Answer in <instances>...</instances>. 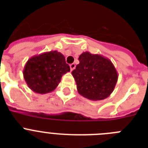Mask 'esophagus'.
Wrapping results in <instances>:
<instances>
[{"label": "esophagus", "mask_w": 148, "mask_h": 148, "mask_svg": "<svg viewBox=\"0 0 148 148\" xmlns=\"http://www.w3.org/2000/svg\"><path fill=\"white\" fill-rule=\"evenodd\" d=\"M70 70H71V71H73V70L75 68V64H71L70 65Z\"/></svg>", "instance_id": "esophagus-1"}]
</instances>
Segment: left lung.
<instances>
[{"label": "left lung", "instance_id": "8db88e82", "mask_svg": "<svg viewBox=\"0 0 148 148\" xmlns=\"http://www.w3.org/2000/svg\"><path fill=\"white\" fill-rule=\"evenodd\" d=\"M79 64L72 72L78 93L90 100L110 96L118 81V73L112 61L104 56L85 52L78 58Z\"/></svg>", "mask_w": 148, "mask_h": 148}]
</instances>
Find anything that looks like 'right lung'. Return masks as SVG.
<instances>
[{
    "instance_id": "right-lung-1",
    "label": "right lung",
    "mask_w": 148,
    "mask_h": 148,
    "mask_svg": "<svg viewBox=\"0 0 148 148\" xmlns=\"http://www.w3.org/2000/svg\"><path fill=\"white\" fill-rule=\"evenodd\" d=\"M70 71L64 56L55 50L32 56L26 63L23 74L26 83L33 92L45 94L53 91L62 75Z\"/></svg>"
}]
</instances>
